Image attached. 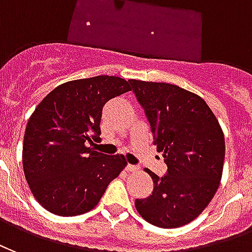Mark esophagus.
<instances>
[{
    "instance_id": "34e87169",
    "label": "esophagus",
    "mask_w": 252,
    "mask_h": 252,
    "mask_svg": "<svg viewBox=\"0 0 252 252\" xmlns=\"http://www.w3.org/2000/svg\"><path fill=\"white\" fill-rule=\"evenodd\" d=\"M126 170H127V172H139V166H135V165L128 164L127 166H126Z\"/></svg>"
}]
</instances>
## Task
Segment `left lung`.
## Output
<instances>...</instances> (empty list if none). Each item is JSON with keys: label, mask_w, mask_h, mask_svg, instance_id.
Masks as SVG:
<instances>
[{"label": "left lung", "mask_w": 252, "mask_h": 252, "mask_svg": "<svg viewBox=\"0 0 252 252\" xmlns=\"http://www.w3.org/2000/svg\"><path fill=\"white\" fill-rule=\"evenodd\" d=\"M128 82L168 165L164 177L146 169L153 192L135 200V208L153 225L183 227L207 208L219 188L225 156L223 130L199 95L174 84Z\"/></svg>", "instance_id": "1"}]
</instances>
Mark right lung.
<instances>
[{
    "instance_id": "1",
    "label": "right lung",
    "mask_w": 252,
    "mask_h": 252,
    "mask_svg": "<svg viewBox=\"0 0 252 252\" xmlns=\"http://www.w3.org/2000/svg\"><path fill=\"white\" fill-rule=\"evenodd\" d=\"M118 76L78 79L58 86L34 108L23 145V168L34 199L59 216L96 207L108 184L127 165L122 154L86 146L98 139L103 106L130 91Z\"/></svg>"
}]
</instances>
